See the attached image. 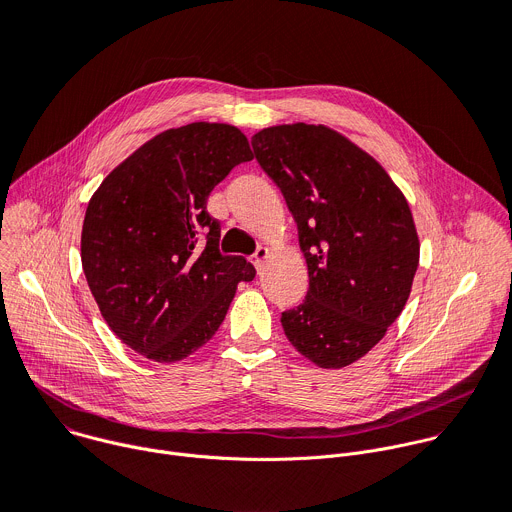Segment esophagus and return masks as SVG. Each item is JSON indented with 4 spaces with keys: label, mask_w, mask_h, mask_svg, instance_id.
Segmentation results:
<instances>
[{
    "label": "esophagus",
    "mask_w": 512,
    "mask_h": 512,
    "mask_svg": "<svg viewBox=\"0 0 512 512\" xmlns=\"http://www.w3.org/2000/svg\"><path fill=\"white\" fill-rule=\"evenodd\" d=\"M267 259H269V249H267V247H259V249L255 251V255H253V265H255L257 269H263V265H265Z\"/></svg>",
    "instance_id": "1"
}]
</instances>
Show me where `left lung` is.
I'll return each instance as SVG.
<instances>
[{"instance_id":"1","label":"left lung","mask_w":512,"mask_h":512,"mask_svg":"<svg viewBox=\"0 0 512 512\" xmlns=\"http://www.w3.org/2000/svg\"><path fill=\"white\" fill-rule=\"evenodd\" d=\"M251 143L294 214L308 263V296L281 314L283 332L316 367H348L409 300L419 237L407 198L371 154L326 125H273Z\"/></svg>"}]
</instances>
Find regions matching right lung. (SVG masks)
Masks as SVG:
<instances>
[{
  "label": "right lung",
  "instance_id": "1",
  "mask_svg": "<svg viewBox=\"0 0 512 512\" xmlns=\"http://www.w3.org/2000/svg\"><path fill=\"white\" fill-rule=\"evenodd\" d=\"M253 160L241 129L196 121L166 129L123 160L89 200L81 261L115 336L156 362L204 346L255 267L221 255L212 188Z\"/></svg>",
  "mask_w": 512,
  "mask_h": 512
}]
</instances>
